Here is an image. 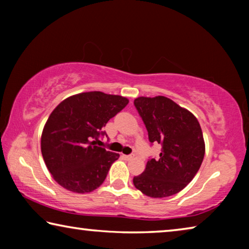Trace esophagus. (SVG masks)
Here are the masks:
<instances>
[{"label": "esophagus", "mask_w": 249, "mask_h": 249, "mask_svg": "<svg viewBox=\"0 0 249 249\" xmlns=\"http://www.w3.org/2000/svg\"><path fill=\"white\" fill-rule=\"evenodd\" d=\"M123 158L125 160H130V159L134 158V155H123Z\"/></svg>", "instance_id": "esophagus-1"}]
</instances>
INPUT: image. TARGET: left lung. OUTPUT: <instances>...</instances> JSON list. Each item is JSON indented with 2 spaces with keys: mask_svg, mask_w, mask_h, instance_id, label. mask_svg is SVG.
I'll list each match as a JSON object with an SVG mask.
<instances>
[{
  "mask_svg": "<svg viewBox=\"0 0 249 249\" xmlns=\"http://www.w3.org/2000/svg\"><path fill=\"white\" fill-rule=\"evenodd\" d=\"M144 121L150 142L161 145L159 159H150L135 188L150 197L180 192L195 178L203 161L205 144L196 117L166 96H140L134 101Z\"/></svg>",
  "mask_w": 249,
  "mask_h": 249,
  "instance_id": "8db88e82",
  "label": "left lung"
}]
</instances>
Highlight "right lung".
<instances>
[{
	"mask_svg": "<svg viewBox=\"0 0 249 249\" xmlns=\"http://www.w3.org/2000/svg\"><path fill=\"white\" fill-rule=\"evenodd\" d=\"M128 99L100 91L83 92L54 107L41 133L40 148L53 180L74 193H89L104 182L120 154L95 145L109 119Z\"/></svg>",
	"mask_w": 249,
	"mask_h": 249,
	"instance_id": "add662e5",
	"label": "right lung"
}]
</instances>
